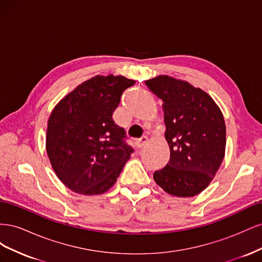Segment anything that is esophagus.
Here are the masks:
<instances>
[{"instance_id":"esophagus-1","label":"esophagus","mask_w":262,"mask_h":262,"mask_svg":"<svg viewBox=\"0 0 262 262\" xmlns=\"http://www.w3.org/2000/svg\"><path fill=\"white\" fill-rule=\"evenodd\" d=\"M148 142V139H147V137H142L141 139H139V140H137V146L139 147V148H141V147H143L146 143Z\"/></svg>"}]
</instances>
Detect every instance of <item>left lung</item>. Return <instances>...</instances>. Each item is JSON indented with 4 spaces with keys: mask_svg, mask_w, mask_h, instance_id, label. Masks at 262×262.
I'll list each match as a JSON object with an SVG mask.
<instances>
[{
    "mask_svg": "<svg viewBox=\"0 0 262 262\" xmlns=\"http://www.w3.org/2000/svg\"><path fill=\"white\" fill-rule=\"evenodd\" d=\"M145 84L163 100L165 139L170 149L168 164L153 178L171 195L199 194L213 180L225 155L223 114L208 93L187 81L158 75Z\"/></svg>",
    "mask_w": 262,
    "mask_h": 262,
    "instance_id": "left-lung-1",
    "label": "left lung"
}]
</instances>
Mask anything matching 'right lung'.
<instances>
[{
    "mask_svg": "<svg viewBox=\"0 0 262 262\" xmlns=\"http://www.w3.org/2000/svg\"><path fill=\"white\" fill-rule=\"evenodd\" d=\"M134 84L122 75H96L63 97L50 114L46 149L55 175L72 191L105 193L133 148L113 114L122 92Z\"/></svg>",
    "mask_w": 262,
    "mask_h": 262,
    "instance_id": "right-lung-1",
    "label": "right lung"
}]
</instances>
